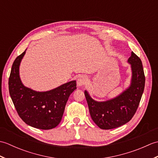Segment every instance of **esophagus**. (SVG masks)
Returning <instances> with one entry per match:
<instances>
[{"mask_svg":"<svg viewBox=\"0 0 158 158\" xmlns=\"http://www.w3.org/2000/svg\"><path fill=\"white\" fill-rule=\"evenodd\" d=\"M88 77L85 75H81L78 77V79L77 80V84L79 87H81L88 83Z\"/></svg>","mask_w":158,"mask_h":158,"instance_id":"34e87169","label":"esophagus"}]
</instances>
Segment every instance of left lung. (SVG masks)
<instances>
[{
	"mask_svg": "<svg viewBox=\"0 0 158 158\" xmlns=\"http://www.w3.org/2000/svg\"><path fill=\"white\" fill-rule=\"evenodd\" d=\"M132 68L131 84L115 98L97 102L85 91L90 115L100 128L110 130L122 126L131 120L138 109L145 88V77L141 60L132 52L127 60Z\"/></svg>",
	"mask_w": 158,
	"mask_h": 158,
	"instance_id": "8db88e82",
	"label": "left lung"
}]
</instances>
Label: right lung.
Masks as SVG:
<instances>
[{
	"label": "right lung",
	"mask_w": 158,
	"mask_h": 158,
	"mask_svg": "<svg viewBox=\"0 0 158 158\" xmlns=\"http://www.w3.org/2000/svg\"><path fill=\"white\" fill-rule=\"evenodd\" d=\"M26 50L13 62L9 78L10 96L19 116L26 124L41 130H50L62 119L69 96L77 89L76 81L64 83L47 92L26 88L19 78V68Z\"/></svg>",
	"instance_id": "add662e5"
}]
</instances>
